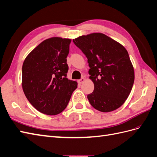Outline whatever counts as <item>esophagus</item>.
<instances>
[{"label": "esophagus", "mask_w": 157, "mask_h": 157, "mask_svg": "<svg viewBox=\"0 0 157 157\" xmlns=\"http://www.w3.org/2000/svg\"><path fill=\"white\" fill-rule=\"evenodd\" d=\"M85 78L84 77H82L81 79H79L78 81V82L79 83V84H82V82H84V81H85Z\"/></svg>", "instance_id": "obj_1"}]
</instances>
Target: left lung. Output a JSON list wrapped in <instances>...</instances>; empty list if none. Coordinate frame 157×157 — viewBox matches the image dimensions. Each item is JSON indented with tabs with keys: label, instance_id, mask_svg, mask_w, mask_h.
I'll use <instances>...</instances> for the list:
<instances>
[{
	"label": "left lung",
	"instance_id": "left-lung-1",
	"mask_svg": "<svg viewBox=\"0 0 157 157\" xmlns=\"http://www.w3.org/2000/svg\"><path fill=\"white\" fill-rule=\"evenodd\" d=\"M85 54L94 89L87 95L92 106L107 113L119 108L127 100L135 81L132 64L127 50L102 33L73 39Z\"/></svg>",
	"mask_w": 157,
	"mask_h": 157
}]
</instances>
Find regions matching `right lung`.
<instances>
[{
    "label": "right lung",
    "instance_id": "right-lung-1",
    "mask_svg": "<svg viewBox=\"0 0 157 157\" xmlns=\"http://www.w3.org/2000/svg\"><path fill=\"white\" fill-rule=\"evenodd\" d=\"M71 39L53 37L26 56L22 68L24 93L39 112L56 115L66 109L77 82L67 78Z\"/></svg>",
    "mask_w": 157,
    "mask_h": 157
}]
</instances>
